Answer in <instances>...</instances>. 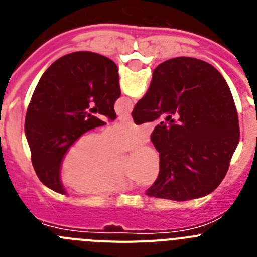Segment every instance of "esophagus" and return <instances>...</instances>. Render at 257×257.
<instances>
[{"label": "esophagus", "instance_id": "obj_1", "mask_svg": "<svg viewBox=\"0 0 257 257\" xmlns=\"http://www.w3.org/2000/svg\"><path fill=\"white\" fill-rule=\"evenodd\" d=\"M118 119H119V121H122V122H128V123H130V122H133V117H131L130 114L119 115V118H118Z\"/></svg>", "mask_w": 257, "mask_h": 257}]
</instances>
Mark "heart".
<instances>
[{
	"instance_id": "obj_1",
	"label": "heart",
	"mask_w": 257,
	"mask_h": 257,
	"mask_svg": "<svg viewBox=\"0 0 257 257\" xmlns=\"http://www.w3.org/2000/svg\"><path fill=\"white\" fill-rule=\"evenodd\" d=\"M148 140V131L134 123H121L103 134L79 136L65 152L60 166L61 180L86 194L121 192L134 183L151 185L161 170L160 156L151 147H140L119 162L122 149H133Z\"/></svg>"
}]
</instances>
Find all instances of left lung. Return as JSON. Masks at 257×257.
Listing matches in <instances>:
<instances>
[{"mask_svg":"<svg viewBox=\"0 0 257 257\" xmlns=\"http://www.w3.org/2000/svg\"><path fill=\"white\" fill-rule=\"evenodd\" d=\"M121 96L114 61L90 51L61 56L42 74L27 109V140L32 165L47 188L65 194L60 166L74 140L105 122L95 113L115 119Z\"/></svg>","mask_w":257,"mask_h":257,"instance_id":"left-lung-1","label":"left lung"}]
</instances>
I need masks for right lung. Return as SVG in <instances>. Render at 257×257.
<instances>
[{
	"mask_svg": "<svg viewBox=\"0 0 257 257\" xmlns=\"http://www.w3.org/2000/svg\"><path fill=\"white\" fill-rule=\"evenodd\" d=\"M131 114L136 124L167 114L151 135L161 170L147 196L188 201L219 187L239 142V123L230 88L216 68L185 56L163 61Z\"/></svg>",
	"mask_w": 257,
	"mask_h": 257,
	"instance_id": "right-lung-1",
	"label": "right lung"
}]
</instances>
